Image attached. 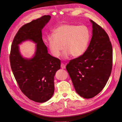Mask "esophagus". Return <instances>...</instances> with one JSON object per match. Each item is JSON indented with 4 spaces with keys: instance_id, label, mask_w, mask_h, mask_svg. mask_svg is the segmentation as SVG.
I'll list each match as a JSON object with an SVG mask.
<instances>
[{
    "instance_id": "esophagus-1",
    "label": "esophagus",
    "mask_w": 122,
    "mask_h": 122,
    "mask_svg": "<svg viewBox=\"0 0 122 122\" xmlns=\"http://www.w3.org/2000/svg\"><path fill=\"white\" fill-rule=\"evenodd\" d=\"M66 67V65L64 64L63 63H61V68L62 69H65Z\"/></svg>"
}]
</instances>
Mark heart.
<instances>
[{
  "instance_id": "heart-1",
  "label": "heart",
  "mask_w": 122,
  "mask_h": 122,
  "mask_svg": "<svg viewBox=\"0 0 122 122\" xmlns=\"http://www.w3.org/2000/svg\"><path fill=\"white\" fill-rule=\"evenodd\" d=\"M90 39L87 26L62 24L49 35L47 42L51 53L56 58L60 57L64 48L63 57L67 59L70 55L74 58L81 56L88 49Z\"/></svg>"
}]
</instances>
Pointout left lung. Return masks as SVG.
I'll return each mask as SVG.
<instances>
[{
	"label": "left lung",
	"mask_w": 122,
	"mask_h": 122,
	"mask_svg": "<svg viewBox=\"0 0 122 122\" xmlns=\"http://www.w3.org/2000/svg\"><path fill=\"white\" fill-rule=\"evenodd\" d=\"M92 37L86 52L70 60L66 66L76 93L89 99L105 87L112 66V48L107 33L95 22Z\"/></svg>",
	"instance_id": "obj_1"
}]
</instances>
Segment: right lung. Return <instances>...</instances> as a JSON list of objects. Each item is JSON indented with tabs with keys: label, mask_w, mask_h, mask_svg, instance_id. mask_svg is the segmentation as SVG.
Masks as SVG:
<instances>
[{
	"label": "right lung",
	"mask_w": 122,
	"mask_h": 122,
	"mask_svg": "<svg viewBox=\"0 0 122 122\" xmlns=\"http://www.w3.org/2000/svg\"><path fill=\"white\" fill-rule=\"evenodd\" d=\"M51 19L43 15L22 26L11 46L10 60L11 70L19 88L29 99L39 103L49 100L54 92V76L60 68L58 58L48 53L42 39L41 30ZM37 44L36 52L31 59L23 58L18 45L25 40Z\"/></svg>",
	"instance_id": "right-lung-1"
}]
</instances>
